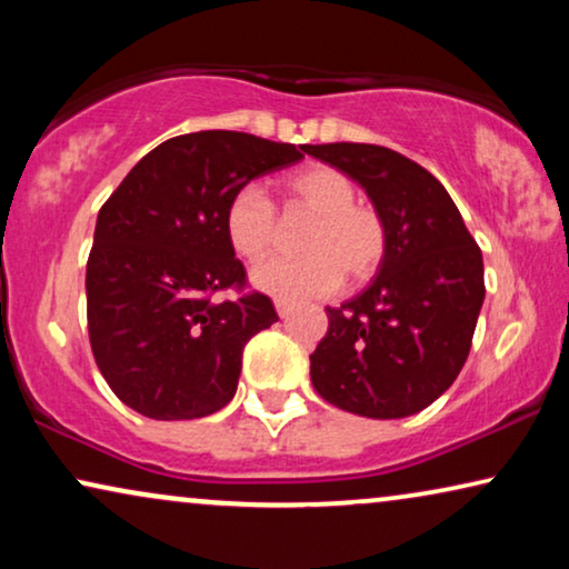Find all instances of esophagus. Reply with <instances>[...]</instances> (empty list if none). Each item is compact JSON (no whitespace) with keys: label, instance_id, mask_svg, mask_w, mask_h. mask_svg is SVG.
Listing matches in <instances>:
<instances>
[{"label":"esophagus","instance_id":"esophagus-1","mask_svg":"<svg viewBox=\"0 0 569 569\" xmlns=\"http://www.w3.org/2000/svg\"><path fill=\"white\" fill-rule=\"evenodd\" d=\"M274 308H277L279 318H287V316H290V310H292V302H287V300H274Z\"/></svg>","mask_w":569,"mask_h":569}]
</instances>
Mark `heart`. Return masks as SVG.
Here are the masks:
<instances>
[{
  "label": "heart",
  "instance_id": "1",
  "mask_svg": "<svg viewBox=\"0 0 569 569\" xmlns=\"http://www.w3.org/2000/svg\"><path fill=\"white\" fill-rule=\"evenodd\" d=\"M292 207L313 214L302 236L300 259H269L251 271L256 290L282 300L321 298L339 290L345 274L365 282L380 269L388 248L383 217L357 201L352 178L329 166L295 170L282 181ZM224 236L240 259L259 261L277 243L279 228L271 201L259 186H243L228 199Z\"/></svg>",
  "mask_w": 569,
  "mask_h": 569
}]
</instances>
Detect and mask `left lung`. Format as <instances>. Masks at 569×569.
Here are the masks:
<instances>
[{"label": "left lung", "mask_w": 569, "mask_h": 569, "mask_svg": "<svg viewBox=\"0 0 569 569\" xmlns=\"http://www.w3.org/2000/svg\"><path fill=\"white\" fill-rule=\"evenodd\" d=\"M352 178L388 230L378 274L341 308L310 355L313 388L333 407L401 419L453 386L485 302V261L432 173L378 144H306Z\"/></svg>", "instance_id": "left-lung-1"}]
</instances>
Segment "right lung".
I'll use <instances>...</instances> for the list:
<instances>
[{
  "instance_id": "obj_1",
  "label": "right lung",
  "mask_w": 569,
  "mask_h": 569,
  "mask_svg": "<svg viewBox=\"0 0 569 569\" xmlns=\"http://www.w3.org/2000/svg\"><path fill=\"white\" fill-rule=\"evenodd\" d=\"M306 144L193 131L147 152L100 207L88 259V329L119 399L150 419H199L236 396L243 347L279 321L267 295L243 287L222 214L263 173L302 160Z\"/></svg>"
}]
</instances>
